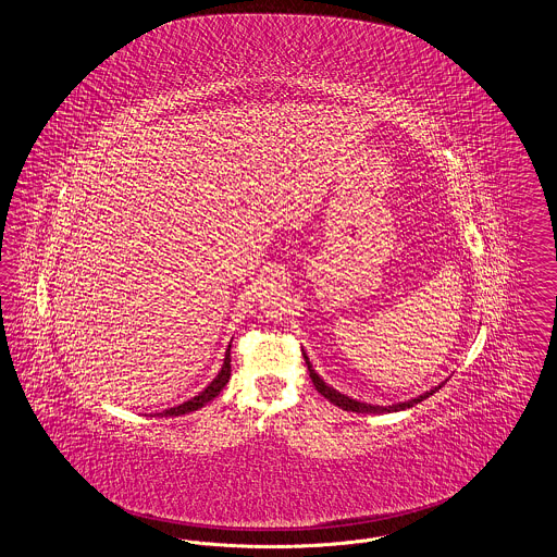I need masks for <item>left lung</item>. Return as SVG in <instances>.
Returning a JSON list of instances; mask_svg holds the SVG:
<instances>
[{"instance_id": "left-lung-1", "label": "left lung", "mask_w": 557, "mask_h": 557, "mask_svg": "<svg viewBox=\"0 0 557 557\" xmlns=\"http://www.w3.org/2000/svg\"><path fill=\"white\" fill-rule=\"evenodd\" d=\"M302 357H305V361H307L309 375H311V380H313V384H315L318 393H321V395L327 398L330 403H334L336 407H341V409H345V411H355V413H393V411H400V409H409V407L418 405L420 400H424V398L430 397V395H434V393L443 386V384H441V386H436V388L428 391V393L420 395V397L411 398V400H405V403H397V405H388V407H382V405H368V403H361V400H355V398L341 395L338 391H334L332 386H327V384L319 377L318 373H315V370H313V366H311V361H309L307 352H302Z\"/></svg>"}]
</instances>
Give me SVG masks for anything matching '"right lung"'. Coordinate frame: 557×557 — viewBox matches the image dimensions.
<instances>
[{"instance_id":"right-lung-1","label":"right lung","mask_w":557,"mask_h":557,"mask_svg":"<svg viewBox=\"0 0 557 557\" xmlns=\"http://www.w3.org/2000/svg\"><path fill=\"white\" fill-rule=\"evenodd\" d=\"M230 348L232 345L227 346V352H225V359H223V368L221 371L216 373V377L212 380L211 384L202 391V393H198L196 397L189 398L186 403H182V405H177V407H171V409H164L162 413L159 416H186V413H191V411H196V409H200V407H205V405H209L212 398L216 397L221 391H223V386L230 382V375H232V357H230Z\"/></svg>"}]
</instances>
